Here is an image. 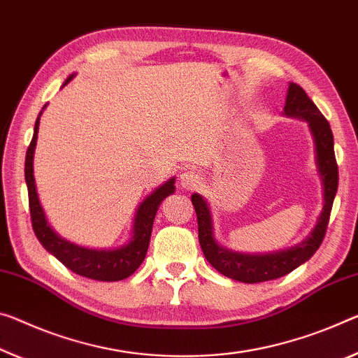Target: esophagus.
Segmentation results:
<instances>
[{"mask_svg": "<svg viewBox=\"0 0 358 358\" xmlns=\"http://www.w3.org/2000/svg\"><path fill=\"white\" fill-rule=\"evenodd\" d=\"M202 185V177L194 170H186L180 175V186L185 191H192Z\"/></svg>", "mask_w": 358, "mask_h": 358, "instance_id": "esophagus-1", "label": "esophagus"}]
</instances>
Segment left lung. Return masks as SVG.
I'll return each instance as SVG.
<instances>
[{"label":"left lung","mask_w":358,"mask_h":358,"mask_svg":"<svg viewBox=\"0 0 358 358\" xmlns=\"http://www.w3.org/2000/svg\"><path fill=\"white\" fill-rule=\"evenodd\" d=\"M283 116L301 119L308 124L312 141H314L317 172L322 180V212L314 228L303 242L272 253H241L229 250L221 245L215 237L213 217L208 202L197 192L191 196L197 215V224H199V242L203 257L220 274L243 283L279 279L306 263L319 250L325 237L328 218H330L333 201L338 191V166L336 157H334V141L330 124L314 105V101L308 97L304 89L294 83L288 84Z\"/></svg>","instance_id":"1"}]
</instances>
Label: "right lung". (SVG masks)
Wrapping results in <instances>:
<instances>
[{"label":"right lung","instance_id":"1","mask_svg":"<svg viewBox=\"0 0 358 358\" xmlns=\"http://www.w3.org/2000/svg\"><path fill=\"white\" fill-rule=\"evenodd\" d=\"M75 76L76 73L68 76L64 86H66ZM46 106L48 105L43 106L41 113L36 117L31 143L28 146L25 156V183L28 188V201H30L33 231H35L41 245L50 255H54L62 264H65L68 269L76 272V274L101 282H117L127 279L143 263L146 252H148L156 212L161 202L175 192V177L169 178L166 183H162L140 202L132 221L130 239L124 245L117 248H87L64 239L50 226L46 213H44V208L38 196L35 175H33V159H35V148L38 141L39 119H41Z\"/></svg>","mask_w":358,"mask_h":358}]
</instances>
